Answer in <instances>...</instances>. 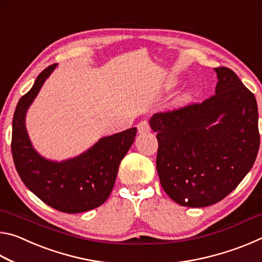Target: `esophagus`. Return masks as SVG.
<instances>
[{
    "label": "esophagus",
    "mask_w": 262,
    "mask_h": 262,
    "mask_svg": "<svg viewBox=\"0 0 262 262\" xmlns=\"http://www.w3.org/2000/svg\"><path fill=\"white\" fill-rule=\"evenodd\" d=\"M137 130H139L140 134H145V133L150 132V125L147 120L140 121L137 123Z\"/></svg>",
    "instance_id": "1"
}]
</instances>
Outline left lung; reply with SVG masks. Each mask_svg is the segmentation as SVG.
<instances>
[{"label": "left lung", "instance_id": "obj_1", "mask_svg": "<svg viewBox=\"0 0 262 262\" xmlns=\"http://www.w3.org/2000/svg\"><path fill=\"white\" fill-rule=\"evenodd\" d=\"M215 95L159 112L156 167L165 193L181 206H211L241 184L259 151L258 105L236 73L215 68Z\"/></svg>", "mask_w": 262, "mask_h": 262}]
</instances>
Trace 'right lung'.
<instances>
[{"instance_id": "1", "label": "right lung", "mask_w": 262, "mask_h": 262, "mask_svg": "<svg viewBox=\"0 0 262 262\" xmlns=\"http://www.w3.org/2000/svg\"><path fill=\"white\" fill-rule=\"evenodd\" d=\"M56 67L38 75L31 90L19 99L12 120L11 152L16 170L31 192L54 209L75 214L88 211L107 200L120 162L132 147L137 129L100 139L78 157L57 163L42 158L32 148L25 128V114L45 79Z\"/></svg>"}]
</instances>
